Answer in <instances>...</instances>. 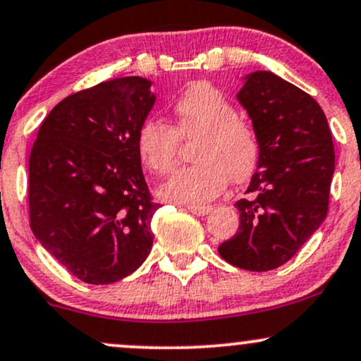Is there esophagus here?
Instances as JSON below:
<instances>
[{"label":"esophagus","instance_id":"esophagus-1","mask_svg":"<svg viewBox=\"0 0 361 361\" xmlns=\"http://www.w3.org/2000/svg\"><path fill=\"white\" fill-rule=\"evenodd\" d=\"M212 210H214V208H212L210 205H192V207H188V212H192L193 215H198V216L208 215Z\"/></svg>","mask_w":361,"mask_h":361}]
</instances>
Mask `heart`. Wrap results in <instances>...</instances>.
<instances>
[{
    "instance_id": "obj_1",
    "label": "heart",
    "mask_w": 361,
    "mask_h": 361,
    "mask_svg": "<svg viewBox=\"0 0 361 361\" xmlns=\"http://www.w3.org/2000/svg\"><path fill=\"white\" fill-rule=\"evenodd\" d=\"M173 126L146 119L136 134L137 154L158 176L173 171L180 139L193 141L197 164L186 166L163 185L161 197L175 203H202L216 197L228 180L242 183L257 168L262 145L259 134L237 107L214 85L197 82L173 102Z\"/></svg>"
}]
</instances>
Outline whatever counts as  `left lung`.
I'll use <instances>...</instances> for the list:
<instances>
[{
	"label": "left lung",
	"mask_w": 361,
	"mask_h": 361,
	"mask_svg": "<svg viewBox=\"0 0 361 361\" xmlns=\"http://www.w3.org/2000/svg\"><path fill=\"white\" fill-rule=\"evenodd\" d=\"M237 97L262 153L249 197L235 203L237 233L219 254L235 267L266 272L293 259L326 219L334 147L319 104L276 73L252 72Z\"/></svg>",
	"instance_id": "left-lung-1"
}]
</instances>
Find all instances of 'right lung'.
<instances>
[{
  "mask_svg": "<svg viewBox=\"0 0 361 361\" xmlns=\"http://www.w3.org/2000/svg\"><path fill=\"white\" fill-rule=\"evenodd\" d=\"M151 82L117 77L59 102L28 163L30 227L87 284L133 274L153 245L159 203L147 188L136 134L154 104Z\"/></svg>",
  "mask_w": 361,
  "mask_h": 361,
  "instance_id": "obj_1",
  "label": "right lung"
}]
</instances>
